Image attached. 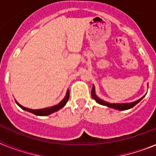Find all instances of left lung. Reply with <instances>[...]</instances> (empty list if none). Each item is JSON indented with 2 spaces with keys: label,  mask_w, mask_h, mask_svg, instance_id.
Instances as JSON below:
<instances>
[{
  "label": "left lung",
  "mask_w": 156,
  "mask_h": 156,
  "mask_svg": "<svg viewBox=\"0 0 156 156\" xmlns=\"http://www.w3.org/2000/svg\"><path fill=\"white\" fill-rule=\"evenodd\" d=\"M95 88L94 86H93V88H92V90H91V96L96 101H97L98 104L101 105H106L108 106V107H110V108H115V109H118V110H126V109H129V108H133V106H135L137 103L140 101L144 96H143L141 98L138 99L137 101H133V102L131 103H123V104H112V103H108V102H106L105 101L101 100V99L98 98L96 96L95 94Z\"/></svg>",
  "instance_id": "obj_1"
}]
</instances>
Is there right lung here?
<instances>
[{
	"label": "right lung",
	"mask_w": 156,
	"mask_h": 156,
	"mask_svg": "<svg viewBox=\"0 0 156 156\" xmlns=\"http://www.w3.org/2000/svg\"><path fill=\"white\" fill-rule=\"evenodd\" d=\"M69 90H67V92H66V96L65 97V98L61 102L58 104L57 105H55V106H52V107H50V108H43V109H30V108H26V107H23L21 105H19V103L17 102L16 101V104L22 108L23 109L26 110L27 112H32V113L35 114L37 115H41V116H44V115H50V114L53 113L55 112H57L58 110L61 109L62 108H63L66 104L67 103V101H69Z\"/></svg>",
	"instance_id": "1"
}]
</instances>
